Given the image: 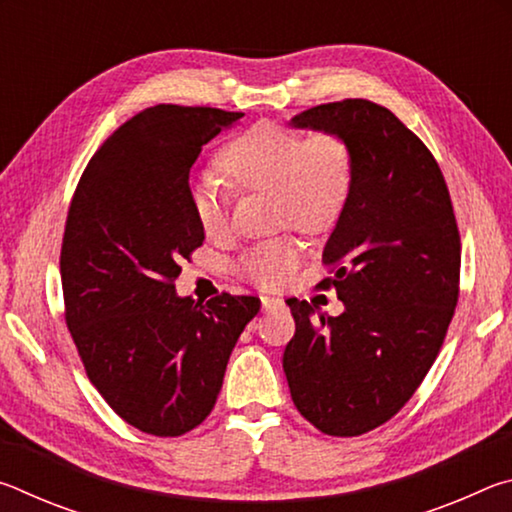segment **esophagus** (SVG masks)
Listing matches in <instances>:
<instances>
[{"label":"esophagus","instance_id":"34e87169","mask_svg":"<svg viewBox=\"0 0 512 512\" xmlns=\"http://www.w3.org/2000/svg\"><path fill=\"white\" fill-rule=\"evenodd\" d=\"M284 305L282 300H277V298H268V296H262V309L264 311H271V309H280Z\"/></svg>","mask_w":512,"mask_h":512}]
</instances>
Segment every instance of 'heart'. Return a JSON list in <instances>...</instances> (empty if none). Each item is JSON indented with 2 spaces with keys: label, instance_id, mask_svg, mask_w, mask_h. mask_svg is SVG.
Listing matches in <instances>:
<instances>
[{
  "label": "heart",
  "instance_id": "b5f03b06",
  "mask_svg": "<svg viewBox=\"0 0 512 512\" xmlns=\"http://www.w3.org/2000/svg\"><path fill=\"white\" fill-rule=\"evenodd\" d=\"M219 164L239 189H273L277 221L302 232H323L339 221L350 203L357 158L341 133L305 135L298 128L257 121L223 146ZM230 192L212 173L198 176L189 187V207L210 239L230 230ZM300 262V248L291 237L268 239L248 248L237 273L262 289H277Z\"/></svg>",
  "mask_w": 512,
  "mask_h": 512
}]
</instances>
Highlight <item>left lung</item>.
Masks as SVG:
<instances>
[{
    "mask_svg": "<svg viewBox=\"0 0 512 512\" xmlns=\"http://www.w3.org/2000/svg\"><path fill=\"white\" fill-rule=\"evenodd\" d=\"M296 128L341 133L357 158L350 203L323 264L341 316L291 298L296 334L282 366L291 400L318 431L352 438L393 418L418 391L452 323L461 235L436 158L391 110L366 99L309 108Z\"/></svg>",
    "mask_w": 512,
    "mask_h": 512,
    "instance_id": "left-lung-1",
    "label": "left lung"
}]
</instances>
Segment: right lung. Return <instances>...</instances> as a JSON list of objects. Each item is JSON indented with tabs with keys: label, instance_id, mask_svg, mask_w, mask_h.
Segmentation results:
<instances>
[{
	"label": "right lung",
	"instance_id": "right-lung-1",
	"mask_svg": "<svg viewBox=\"0 0 512 512\" xmlns=\"http://www.w3.org/2000/svg\"><path fill=\"white\" fill-rule=\"evenodd\" d=\"M241 117L146 108L92 155L69 203L65 323L103 400L151 436H183L210 415L230 352L259 311L255 296L221 293L201 305L173 284L205 239L189 207V169Z\"/></svg>",
	"mask_w": 512,
	"mask_h": 512
}]
</instances>
